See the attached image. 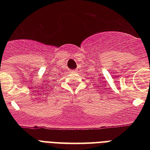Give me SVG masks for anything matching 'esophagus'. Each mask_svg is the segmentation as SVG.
<instances>
[{
	"label": "esophagus",
	"instance_id": "esophagus-1",
	"mask_svg": "<svg viewBox=\"0 0 150 150\" xmlns=\"http://www.w3.org/2000/svg\"><path fill=\"white\" fill-rule=\"evenodd\" d=\"M71 72H76V70H71Z\"/></svg>",
	"mask_w": 150,
	"mask_h": 150
}]
</instances>
